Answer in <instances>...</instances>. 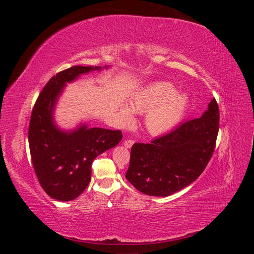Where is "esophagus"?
<instances>
[{
  "label": "esophagus",
  "mask_w": 254,
  "mask_h": 254,
  "mask_svg": "<svg viewBox=\"0 0 254 254\" xmlns=\"http://www.w3.org/2000/svg\"><path fill=\"white\" fill-rule=\"evenodd\" d=\"M133 141L132 140H126L125 142H124V146H125V147L126 148H130V147H131V146L133 145Z\"/></svg>",
  "instance_id": "obj_1"
}]
</instances>
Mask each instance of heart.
Segmentation results:
<instances>
[{"mask_svg": "<svg viewBox=\"0 0 254 254\" xmlns=\"http://www.w3.org/2000/svg\"><path fill=\"white\" fill-rule=\"evenodd\" d=\"M189 96L166 81L148 84L132 97L130 106L121 104L119 114L121 119L130 123L133 120V111L146 113L145 127L152 135H163L178 126L187 113Z\"/></svg>", "mask_w": 254, "mask_h": 254, "instance_id": "1", "label": "heart"}]
</instances>
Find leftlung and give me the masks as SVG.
<instances>
[{
	"label": "left lung",
	"mask_w": 254,
	"mask_h": 254,
	"mask_svg": "<svg viewBox=\"0 0 254 254\" xmlns=\"http://www.w3.org/2000/svg\"><path fill=\"white\" fill-rule=\"evenodd\" d=\"M219 128V109L213 98L201 118L152 140L134 143L126 173L141 193L166 197L194 182L213 155Z\"/></svg>",
	"instance_id": "obj_1"
}]
</instances>
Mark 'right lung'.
I'll list each match as a JSON object with an SVG mask.
<instances>
[{"mask_svg":"<svg viewBox=\"0 0 254 254\" xmlns=\"http://www.w3.org/2000/svg\"><path fill=\"white\" fill-rule=\"evenodd\" d=\"M104 67L74 65L59 72L45 84L34 106L28 128L30 156L42 189L56 200L71 201L77 198L91 180L93 160L117 146L123 137L120 130L90 128L86 123L64 130L54 119L66 83Z\"/></svg>","mask_w":254,"mask_h":254,"instance_id":"1","label":"right lung"}]
</instances>
